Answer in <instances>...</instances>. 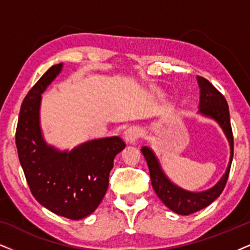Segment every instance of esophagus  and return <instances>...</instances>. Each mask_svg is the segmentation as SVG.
Returning <instances> with one entry per match:
<instances>
[{"instance_id":"obj_1","label":"esophagus","mask_w":250,"mask_h":250,"mask_svg":"<svg viewBox=\"0 0 250 250\" xmlns=\"http://www.w3.org/2000/svg\"><path fill=\"white\" fill-rule=\"evenodd\" d=\"M140 137V128L137 126H131L127 130L124 132V139L126 143L128 144H134L138 140V138Z\"/></svg>"}]
</instances>
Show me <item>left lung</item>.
Segmentation results:
<instances>
[{
  "mask_svg": "<svg viewBox=\"0 0 250 250\" xmlns=\"http://www.w3.org/2000/svg\"><path fill=\"white\" fill-rule=\"evenodd\" d=\"M197 82H198L200 92L198 113L206 117V118L213 119L220 126L229 144V162L226 171L220 180L210 189L199 191V192H192V191L182 189L181 187L176 186L174 182L169 180L166 172L163 171L155 153L149 147H141V152H143L147 165H148L149 176L154 191L159 198L162 200L163 204L168 208H170L171 211H174L175 213L181 215H189L197 211L203 210L206 206L212 204L220 196L225 186H226L227 180H229L230 165H232L233 160L234 145L229 104H227L223 95L208 80L198 76Z\"/></svg>",
  "mask_w": 250,
  "mask_h": 250,
  "instance_id": "left-lung-1",
  "label": "left lung"
}]
</instances>
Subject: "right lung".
<instances>
[{"label": "right lung", "mask_w": 250, "mask_h": 250, "mask_svg": "<svg viewBox=\"0 0 250 250\" xmlns=\"http://www.w3.org/2000/svg\"><path fill=\"white\" fill-rule=\"evenodd\" d=\"M62 66H52L24 98L16 146L33 197L53 213L79 220L96 210L105 196L113 160L126 145L119 137L88 140L70 150L46 143L40 126L42 94Z\"/></svg>", "instance_id": "1"}]
</instances>
